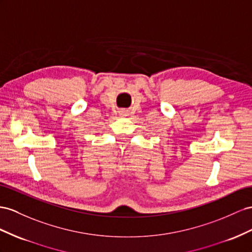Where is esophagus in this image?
<instances>
[{
    "label": "esophagus",
    "mask_w": 252,
    "mask_h": 252,
    "mask_svg": "<svg viewBox=\"0 0 252 252\" xmlns=\"http://www.w3.org/2000/svg\"><path fill=\"white\" fill-rule=\"evenodd\" d=\"M119 113H120V116H122V117H125V116H126V113L125 111H121Z\"/></svg>",
    "instance_id": "34e87169"
}]
</instances>
